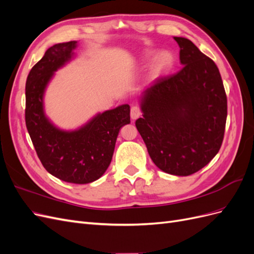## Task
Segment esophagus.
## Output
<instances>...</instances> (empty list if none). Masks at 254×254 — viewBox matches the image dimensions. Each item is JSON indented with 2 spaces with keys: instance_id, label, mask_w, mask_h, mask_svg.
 <instances>
[{
  "instance_id": "obj_1",
  "label": "esophagus",
  "mask_w": 254,
  "mask_h": 254,
  "mask_svg": "<svg viewBox=\"0 0 254 254\" xmlns=\"http://www.w3.org/2000/svg\"><path fill=\"white\" fill-rule=\"evenodd\" d=\"M141 108L139 106H132L131 110H130V115H131L132 120H136L141 115Z\"/></svg>"
}]
</instances>
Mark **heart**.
Segmentation results:
<instances>
[{
	"label": "heart",
	"mask_w": 254,
	"mask_h": 254,
	"mask_svg": "<svg viewBox=\"0 0 254 254\" xmlns=\"http://www.w3.org/2000/svg\"><path fill=\"white\" fill-rule=\"evenodd\" d=\"M172 64V56L170 53L167 52H162L159 54V56L156 58L155 63H153L152 65V72L155 74H158L160 72H162L171 65Z\"/></svg>",
	"instance_id": "obj_1"
}]
</instances>
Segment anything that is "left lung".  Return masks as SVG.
I'll return each mask as SVG.
<instances>
[{
  "label": "left lung",
  "instance_id": "obj_1",
  "mask_svg": "<svg viewBox=\"0 0 254 254\" xmlns=\"http://www.w3.org/2000/svg\"><path fill=\"white\" fill-rule=\"evenodd\" d=\"M174 39L183 66L144 91L143 118L135 126L161 171L189 176L200 171L221 147L227 95L214 61L187 38Z\"/></svg>",
  "mask_w": 254,
  "mask_h": 254
}]
</instances>
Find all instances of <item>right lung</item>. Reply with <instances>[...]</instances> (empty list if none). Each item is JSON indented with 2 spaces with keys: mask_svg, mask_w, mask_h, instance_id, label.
Listing matches in <instances>:
<instances>
[{
  "mask_svg": "<svg viewBox=\"0 0 254 254\" xmlns=\"http://www.w3.org/2000/svg\"><path fill=\"white\" fill-rule=\"evenodd\" d=\"M76 41L53 45L32 67L25 86V123L42 165L56 178L90 183L104 175L112 160L120 129L130 123V107L97 114L75 131L54 126L43 111V93L54 72L73 56Z\"/></svg>",
  "mask_w": 254,
  "mask_h": 254,
  "instance_id": "obj_1",
  "label": "right lung"
}]
</instances>
